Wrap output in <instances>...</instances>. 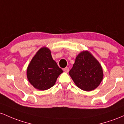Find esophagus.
Returning <instances> with one entry per match:
<instances>
[{
	"mask_svg": "<svg viewBox=\"0 0 124 124\" xmlns=\"http://www.w3.org/2000/svg\"><path fill=\"white\" fill-rule=\"evenodd\" d=\"M64 71L66 72V73H69V67H66L63 69Z\"/></svg>",
	"mask_w": 124,
	"mask_h": 124,
	"instance_id": "1",
	"label": "esophagus"
}]
</instances>
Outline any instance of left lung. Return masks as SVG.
<instances>
[{
	"instance_id": "8db88e82",
	"label": "left lung",
	"mask_w": 124,
	"mask_h": 124,
	"mask_svg": "<svg viewBox=\"0 0 124 124\" xmlns=\"http://www.w3.org/2000/svg\"><path fill=\"white\" fill-rule=\"evenodd\" d=\"M69 74L76 85L86 91L98 87L104 76L100 62L88 51H82L76 57Z\"/></svg>"
}]
</instances>
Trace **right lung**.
Returning a JSON list of instances; mask_svg holds the SVG:
<instances>
[{"label": "right lung", "mask_w": 124, "mask_h": 124, "mask_svg": "<svg viewBox=\"0 0 124 124\" xmlns=\"http://www.w3.org/2000/svg\"><path fill=\"white\" fill-rule=\"evenodd\" d=\"M62 73L53 59L49 48L44 47L36 53L29 64L27 77L34 88L43 91L52 87Z\"/></svg>", "instance_id": "add662e5"}]
</instances>
